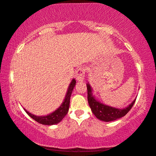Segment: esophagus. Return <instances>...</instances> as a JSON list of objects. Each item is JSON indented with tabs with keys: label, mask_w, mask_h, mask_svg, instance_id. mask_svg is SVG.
<instances>
[{
	"label": "esophagus",
	"mask_w": 156,
	"mask_h": 156,
	"mask_svg": "<svg viewBox=\"0 0 156 156\" xmlns=\"http://www.w3.org/2000/svg\"><path fill=\"white\" fill-rule=\"evenodd\" d=\"M85 72L86 70L83 67H80V68L77 70L76 77L78 81L81 82L84 80V78H85Z\"/></svg>",
	"instance_id": "esophagus-1"
}]
</instances>
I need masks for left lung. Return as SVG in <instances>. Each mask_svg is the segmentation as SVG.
I'll list each match as a JSON object with an SVG mask.
<instances>
[{
    "label": "left lung",
    "mask_w": 156,
    "mask_h": 156,
    "mask_svg": "<svg viewBox=\"0 0 156 156\" xmlns=\"http://www.w3.org/2000/svg\"><path fill=\"white\" fill-rule=\"evenodd\" d=\"M86 86H87L88 102H89L90 108H91L94 115L100 121L109 122L115 121V120L123 117L132 109L135 101H136V99H135L129 106L123 109H119L106 105L103 103H101L95 98L94 96H93L92 89L89 83L86 84Z\"/></svg>",
    "instance_id": "8db88e82"
}]
</instances>
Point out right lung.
Listing matches in <instances>:
<instances>
[{
  "mask_svg": "<svg viewBox=\"0 0 156 156\" xmlns=\"http://www.w3.org/2000/svg\"><path fill=\"white\" fill-rule=\"evenodd\" d=\"M76 80L75 79H73L71 83L69 85L68 89H67L66 96L64 99V102L61 105V106L59 108H57L55 111H54L51 113H50L49 115H47L46 116H36L33 114L30 113L24 109L26 112L27 113V115L30 116L33 119H34L35 121L38 122L39 123L44 125H54L57 124V123H59L64 119L65 115H67V112L69 110V106H70V99L71 94H72L73 90L74 89L75 86H76Z\"/></svg>",
  "mask_w": 156,
  "mask_h": 156,
  "instance_id": "obj_1",
  "label": "right lung"
}]
</instances>
